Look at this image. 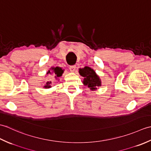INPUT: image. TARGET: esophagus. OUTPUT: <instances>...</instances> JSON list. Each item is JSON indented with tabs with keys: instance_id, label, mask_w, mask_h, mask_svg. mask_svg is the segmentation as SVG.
Listing matches in <instances>:
<instances>
[{
	"instance_id": "esophagus-1",
	"label": "esophagus",
	"mask_w": 151,
	"mask_h": 151,
	"mask_svg": "<svg viewBox=\"0 0 151 151\" xmlns=\"http://www.w3.org/2000/svg\"><path fill=\"white\" fill-rule=\"evenodd\" d=\"M76 68V65H70V66L69 67L70 71V72H74V71H75V70Z\"/></svg>"
}]
</instances>
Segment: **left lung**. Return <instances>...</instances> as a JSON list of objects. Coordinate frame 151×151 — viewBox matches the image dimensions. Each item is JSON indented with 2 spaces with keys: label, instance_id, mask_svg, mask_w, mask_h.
Masks as SVG:
<instances>
[{
  "label": "left lung",
  "instance_id": "left-lung-1",
  "mask_svg": "<svg viewBox=\"0 0 151 151\" xmlns=\"http://www.w3.org/2000/svg\"><path fill=\"white\" fill-rule=\"evenodd\" d=\"M79 73L84 77V84L88 86L91 90H95L97 86H100L101 80L93 70L89 67H85L83 69H80Z\"/></svg>",
  "mask_w": 151,
  "mask_h": 151
}]
</instances>
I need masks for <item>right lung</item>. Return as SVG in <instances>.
<instances>
[{"label":"right lung","mask_w":151,"mask_h":151,"mask_svg":"<svg viewBox=\"0 0 151 151\" xmlns=\"http://www.w3.org/2000/svg\"><path fill=\"white\" fill-rule=\"evenodd\" d=\"M63 73V70H62V68H60V67H52V68H51V71L50 70H49L47 74L48 75V74L53 73L54 75H55V78H57V77H60V76H62ZM50 84H51L50 81L47 82L46 83L45 86H44V88H49L51 87Z\"/></svg>","instance_id":"1"}]
</instances>
